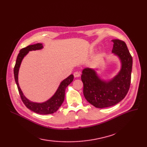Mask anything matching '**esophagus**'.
Masks as SVG:
<instances>
[{
    "instance_id": "1",
    "label": "esophagus",
    "mask_w": 147,
    "mask_h": 147,
    "mask_svg": "<svg viewBox=\"0 0 147 147\" xmlns=\"http://www.w3.org/2000/svg\"><path fill=\"white\" fill-rule=\"evenodd\" d=\"M80 72H78V71H77V72H75L74 73V75L75 77H79L80 76Z\"/></svg>"
}]
</instances>
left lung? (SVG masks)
Masks as SVG:
<instances>
[{
  "instance_id": "8db88e82",
  "label": "left lung",
  "mask_w": 147,
  "mask_h": 147,
  "mask_svg": "<svg viewBox=\"0 0 147 147\" xmlns=\"http://www.w3.org/2000/svg\"><path fill=\"white\" fill-rule=\"evenodd\" d=\"M112 42V53L121 62V70L116 77L109 82H105L98 77L94 70L86 68L82 71L84 96L97 108L109 107L118 104L125 97L131 85L132 56L124 41L115 39Z\"/></svg>"
}]
</instances>
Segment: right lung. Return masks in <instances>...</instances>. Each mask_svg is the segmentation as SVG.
Returning <instances> with one entry per match:
<instances>
[{"instance_id": "right-lung-1", "label": "right lung", "mask_w": 147, "mask_h": 147, "mask_svg": "<svg viewBox=\"0 0 147 147\" xmlns=\"http://www.w3.org/2000/svg\"><path fill=\"white\" fill-rule=\"evenodd\" d=\"M42 48L43 45L42 43H37L34 44V45H29L21 49L16 58V64L14 67V76L21 99L26 106V107L33 111L35 113L42 115H47L51 114L56 112L63 104L64 100L65 89L69 84L73 81L74 75H70L67 78L64 80L61 83L58 89H57L54 96L51 99L45 102H43V103H35V102H30L28 99H26L23 95V92H22L18 84V71L20 67L23 57L28 54L29 51L40 50Z\"/></svg>"}]
</instances>
